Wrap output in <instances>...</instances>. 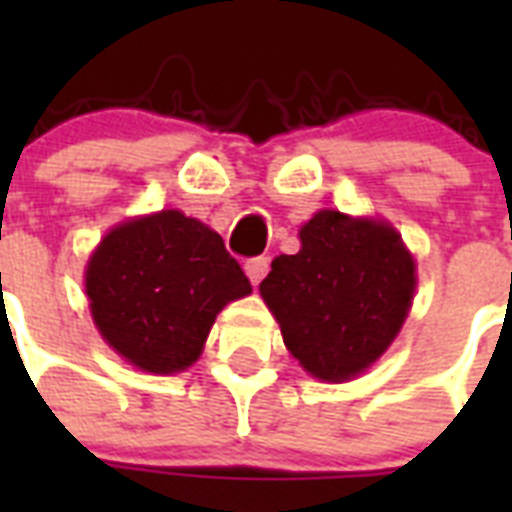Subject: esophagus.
<instances>
[{
    "label": "esophagus",
    "mask_w": 512,
    "mask_h": 512,
    "mask_svg": "<svg viewBox=\"0 0 512 512\" xmlns=\"http://www.w3.org/2000/svg\"><path fill=\"white\" fill-rule=\"evenodd\" d=\"M268 268H271V260H268V257H252V260H247V263H244V271H247L249 281H252L255 287L265 279Z\"/></svg>",
    "instance_id": "esophagus-1"
}]
</instances>
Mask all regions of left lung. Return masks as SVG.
<instances>
[{
	"label": "left lung",
	"instance_id": "left-lung-1",
	"mask_svg": "<svg viewBox=\"0 0 512 512\" xmlns=\"http://www.w3.org/2000/svg\"><path fill=\"white\" fill-rule=\"evenodd\" d=\"M279 255L260 295L289 353L321 380L356 377L385 353L414 295V260L390 225L324 209Z\"/></svg>",
	"mask_w": 512,
	"mask_h": 512
}]
</instances>
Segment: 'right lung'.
<instances>
[{"label":"right lung","instance_id":"1","mask_svg":"<svg viewBox=\"0 0 512 512\" xmlns=\"http://www.w3.org/2000/svg\"><path fill=\"white\" fill-rule=\"evenodd\" d=\"M249 292L223 239L177 209L114 228L87 265L100 335L143 372L191 366L217 313Z\"/></svg>","mask_w":512,"mask_h":512}]
</instances>
